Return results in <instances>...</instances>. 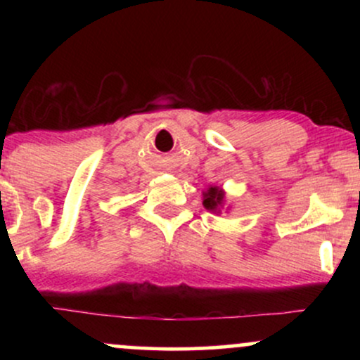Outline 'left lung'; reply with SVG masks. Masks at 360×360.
I'll use <instances>...</instances> for the list:
<instances>
[{
	"mask_svg": "<svg viewBox=\"0 0 360 360\" xmlns=\"http://www.w3.org/2000/svg\"><path fill=\"white\" fill-rule=\"evenodd\" d=\"M223 203V193L218 188H210L208 193H205V200L203 205L206 210H218V206H221Z\"/></svg>",
	"mask_w": 360,
	"mask_h": 360,
	"instance_id": "8db88e82",
	"label": "left lung"
}]
</instances>
